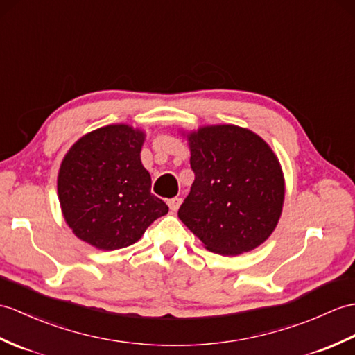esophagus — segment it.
Returning <instances> with one entry per match:
<instances>
[{"mask_svg": "<svg viewBox=\"0 0 355 355\" xmlns=\"http://www.w3.org/2000/svg\"><path fill=\"white\" fill-rule=\"evenodd\" d=\"M168 205L172 211H177L181 205V198H172V200L168 201Z\"/></svg>", "mask_w": 355, "mask_h": 355, "instance_id": "obj_1", "label": "esophagus"}]
</instances>
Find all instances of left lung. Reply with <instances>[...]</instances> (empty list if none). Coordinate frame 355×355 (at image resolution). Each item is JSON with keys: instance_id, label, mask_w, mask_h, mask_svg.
<instances>
[{"instance_id": "1", "label": "left lung", "mask_w": 355, "mask_h": 355, "mask_svg": "<svg viewBox=\"0 0 355 355\" xmlns=\"http://www.w3.org/2000/svg\"><path fill=\"white\" fill-rule=\"evenodd\" d=\"M187 137L195 181L178 210L205 248L237 255L274 232L284 204V175L259 135L232 123L204 125Z\"/></svg>"}]
</instances>
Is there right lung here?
I'll use <instances>...</instances> for the list:
<instances>
[{"label": "right lung", "mask_w": 355, "mask_h": 355, "mask_svg": "<svg viewBox=\"0 0 355 355\" xmlns=\"http://www.w3.org/2000/svg\"><path fill=\"white\" fill-rule=\"evenodd\" d=\"M142 130L112 123L81 136L62 160L57 193L66 224L96 250L136 243L168 205L151 193Z\"/></svg>", "instance_id": "add662e5"}]
</instances>
